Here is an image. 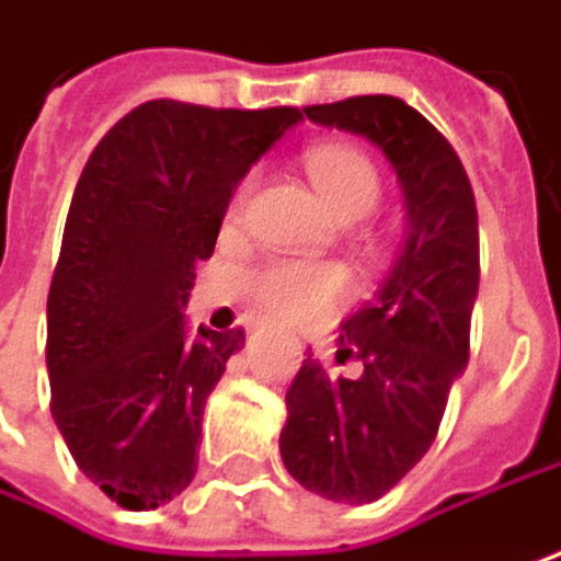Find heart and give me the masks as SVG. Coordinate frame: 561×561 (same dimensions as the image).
I'll return each mask as SVG.
<instances>
[{"label": "heart", "instance_id": "obj_1", "mask_svg": "<svg viewBox=\"0 0 561 561\" xmlns=\"http://www.w3.org/2000/svg\"><path fill=\"white\" fill-rule=\"evenodd\" d=\"M308 176L321 192L324 205L336 221H359L366 218L382 198V179L373 160L350 147V144H324L308 150L305 157ZM250 195V179L240 185L228 208V218H240L243 202ZM247 295L253 305L288 324H318L331 318L333 311L350 295V276L336 263H314V260H273L250 273Z\"/></svg>", "mask_w": 561, "mask_h": 561}]
</instances>
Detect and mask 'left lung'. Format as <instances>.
Listing matches in <instances>:
<instances>
[{"label":"left lung","mask_w":561,"mask_h":561,"mask_svg":"<svg viewBox=\"0 0 561 561\" xmlns=\"http://www.w3.org/2000/svg\"><path fill=\"white\" fill-rule=\"evenodd\" d=\"M305 115L379 147L404 198V240L388 276L340 324L336 359H363V376H328L308 356L279 433L282 462L301 488L369 504L424 459L469 363L479 211L456 150L404 99L356 95Z\"/></svg>","instance_id":"8db88e82"}]
</instances>
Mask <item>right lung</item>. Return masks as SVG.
<instances>
[{"instance_id": "1", "label": "right lung", "mask_w": 561, "mask_h": 561, "mask_svg": "<svg viewBox=\"0 0 561 561\" xmlns=\"http://www.w3.org/2000/svg\"><path fill=\"white\" fill-rule=\"evenodd\" d=\"M298 108L137 105L77 182L47 295L50 411L79 472L128 511L182 494L202 414L243 331H188L195 263L230 195Z\"/></svg>"}]
</instances>
